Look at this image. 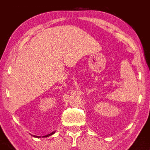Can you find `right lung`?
<instances>
[{
    "label": "right lung",
    "instance_id": "add662e5",
    "mask_svg": "<svg viewBox=\"0 0 150 150\" xmlns=\"http://www.w3.org/2000/svg\"><path fill=\"white\" fill-rule=\"evenodd\" d=\"M55 133V132H52L51 134H47V135H46V136H42L43 138H45V137H49V136H52V134H54ZM34 137H35V138H40V136H33Z\"/></svg>",
    "mask_w": 150,
    "mask_h": 150
}]
</instances>
